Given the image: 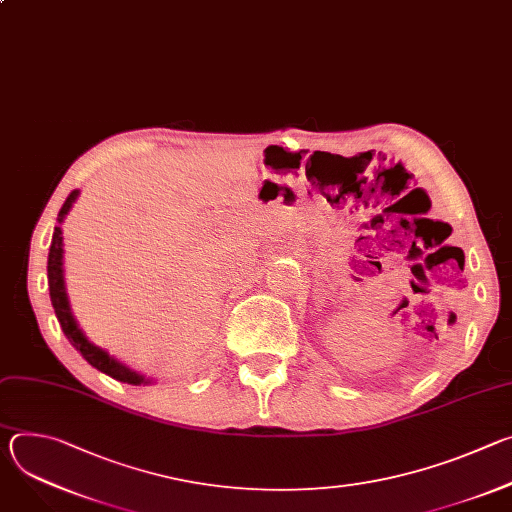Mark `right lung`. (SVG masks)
<instances>
[{
    "instance_id": "add662e5",
    "label": "right lung",
    "mask_w": 512,
    "mask_h": 512,
    "mask_svg": "<svg viewBox=\"0 0 512 512\" xmlns=\"http://www.w3.org/2000/svg\"><path fill=\"white\" fill-rule=\"evenodd\" d=\"M79 196V190H72L68 194V198L64 200L60 212H58V223L64 221V216L68 214L72 202ZM48 285H50V302L52 308L56 312V318L62 326L64 336L68 338V342L75 346L81 356L93 364L95 369H99L101 373L121 381V383H129V385H141V383H148L141 375L129 371L127 367H123L121 362L113 360L105 350L93 346L85 334L81 332V328L77 326L75 318H72L70 306H68V298H66V291H64V279H62V231L60 227H54V235H52V243H50V253H48Z\"/></svg>"
}]
</instances>
